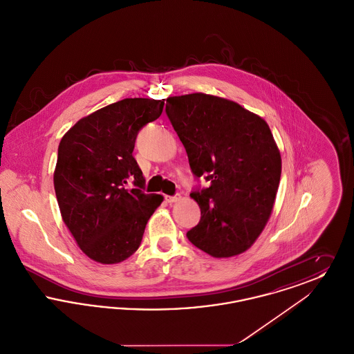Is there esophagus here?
I'll return each instance as SVG.
<instances>
[{"label":"esophagus","instance_id":"obj_1","mask_svg":"<svg viewBox=\"0 0 354 354\" xmlns=\"http://www.w3.org/2000/svg\"><path fill=\"white\" fill-rule=\"evenodd\" d=\"M180 199V195L179 194H176V195H172V196H169V195H166L165 196V201L167 203H175L178 202Z\"/></svg>","mask_w":354,"mask_h":354}]
</instances>
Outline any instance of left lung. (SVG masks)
I'll list each match as a JSON object with an SVG mask.
<instances>
[{"label":"left lung","mask_w":354,"mask_h":354,"mask_svg":"<svg viewBox=\"0 0 354 354\" xmlns=\"http://www.w3.org/2000/svg\"><path fill=\"white\" fill-rule=\"evenodd\" d=\"M166 114L191 172L209 183L189 194L202 216L187 239L214 257L247 251L270 219L281 176L267 122L235 102L202 93L169 97Z\"/></svg>","instance_id":"1"}]
</instances>
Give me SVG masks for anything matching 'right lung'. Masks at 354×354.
I'll return each mask as SVG.
<instances>
[{"label":"right lung","mask_w":354,"mask_h":354,"mask_svg":"<svg viewBox=\"0 0 354 354\" xmlns=\"http://www.w3.org/2000/svg\"><path fill=\"white\" fill-rule=\"evenodd\" d=\"M165 101L126 98L78 120L58 146L54 189L77 244L102 264L139 248L162 195L145 194L133 151L138 133L159 118ZM133 183L135 189H129Z\"/></svg>","instance_id":"obj_1"}]
</instances>
